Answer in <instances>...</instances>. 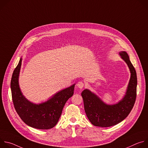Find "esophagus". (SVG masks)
<instances>
[{
  "label": "esophagus",
  "instance_id": "obj_1",
  "mask_svg": "<svg viewBox=\"0 0 148 148\" xmlns=\"http://www.w3.org/2000/svg\"><path fill=\"white\" fill-rule=\"evenodd\" d=\"M84 86H85V84H84V83L82 82V81H79L78 83H77V87L80 88V89H82L84 88Z\"/></svg>",
  "mask_w": 148,
  "mask_h": 148
}]
</instances>
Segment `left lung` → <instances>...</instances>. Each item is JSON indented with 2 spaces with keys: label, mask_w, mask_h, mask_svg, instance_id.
Here are the masks:
<instances>
[{
  "label": "left lung",
  "mask_w": 148,
  "mask_h": 148,
  "mask_svg": "<svg viewBox=\"0 0 148 148\" xmlns=\"http://www.w3.org/2000/svg\"><path fill=\"white\" fill-rule=\"evenodd\" d=\"M121 57L128 66L131 78L124 97L117 103L108 105L89 90H84L81 96L84 110L92 125L100 127L115 125L128 116L134 107L136 97L137 77L136 70L125 51H121Z\"/></svg>",
  "instance_id": "8db88e82"
}]
</instances>
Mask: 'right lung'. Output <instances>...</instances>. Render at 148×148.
I'll list each match as a JSON object with an SVG mask.
<instances>
[{"mask_svg":"<svg viewBox=\"0 0 148 148\" xmlns=\"http://www.w3.org/2000/svg\"><path fill=\"white\" fill-rule=\"evenodd\" d=\"M22 60L21 58L13 71L10 82L14 108L26 125L39 130L51 129L57 123L65 103L73 96L75 84L59 91L45 102L33 103L24 97L19 87L18 76Z\"/></svg>","mask_w":148,"mask_h":148,"instance_id":"right-lung-1","label":"right lung"}]
</instances>
